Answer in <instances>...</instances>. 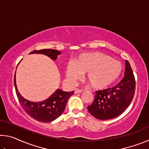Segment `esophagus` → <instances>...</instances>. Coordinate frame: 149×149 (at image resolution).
<instances>
[{
	"label": "esophagus",
	"instance_id": "obj_1",
	"mask_svg": "<svg viewBox=\"0 0 149 149\" xmlns=\"http://www.w3.org/2000/svg\"><path fill=\"white\" fill-rule=\"evenodd\" d=\"M83 91H84V90L81 89H75L74 90L75 93H81Z\"/></svg>",
	"mask_w": 149,
	"mask_h": 149
}]
</instances>
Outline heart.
I'll list each match as a JSON object with an SVG mask.
<instances>
[{
    "label": "heart",
    "mask_w": 149,
    "mask_h": 149,
    "mask_svg": "<svg viewBox=\"0 0 149 149\" xmlns=\"http://www.w3.org/2000/svg\"><path fill=\"white\" fill-rule=\"evenodd\" d=\"M122 72L121 62L101 52L83 54L75 63H68L65 75L70 82L79 79L86 74V79L93 88L104 89L118 79Z\"/></svg>",
    "instance_id": "heart-1"
}]
</instances>
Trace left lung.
Returning a JSON list of instances; mask_svg holds the SVG:
<instances>
[{"mask_svg": "<svg viewBox=\"0 0 149 149\" xmlns=\"http://www.w3.org/2000/svg\"><path fill=\"white\" fill-rule=\"evenodd\" d=\"M125 76L115 87L96 91L93 102L88 106L89 113L99 120L116 118L129 107L135 95V79L128 60H125Z\"/></svg>", "mask_w": 149, "mask_h": 149, "instance_id": "8db88e82", "label": "left lung"}]
</instances>
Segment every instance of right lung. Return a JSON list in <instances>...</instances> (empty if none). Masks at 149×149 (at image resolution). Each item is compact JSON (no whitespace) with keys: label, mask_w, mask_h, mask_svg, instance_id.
Returning a JSON list of instances; mask_svg holds the SVG:
<instances>
[{"label":"right lung","mask_w":149,"mask_h":149,"mask_svg":"<svg viewBox=\"0 0 149 149\" xmlns=\"http://www.w3.org/2000/svg\"><path fill=\"white\" fill-rule=\"evenodd\" d=\"M34 53L47 55L54 60L57 58L58 55L61 54L58 50L54 49H42L33 50L30 52V54ZM14 81L16 95L22 107L31 118L41 122H50L58 118L64 112L68 100L74 93V91L64 92L60 89H57L47 100L42 102H33L25 99L19 94L16 84V73Z\"/></svg>","instance_id":"add662e5"}]
</instances>
